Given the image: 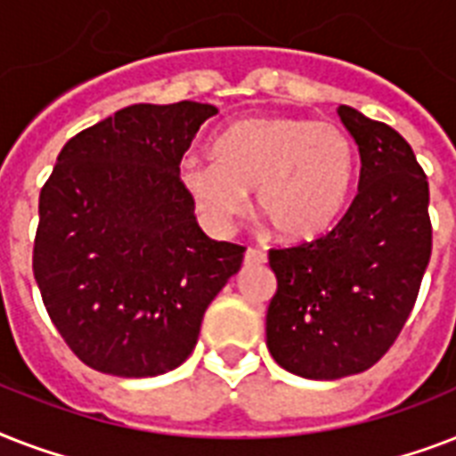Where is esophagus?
Returning a JSON list of instances; mask_svg holds the SVG:
<instances>
[{
	"label": "esophagus",
	"instance_id": "34e87169",
	"mask_svg": "<svg viewBox=\"0 0 456 456\" xmlns=\"http://www.w3.org/2000/svg\"><path fill=\"white\" fill-rule=\"evenodd\" d=\"M265 260H267V256H265L263 250L256 248H248L246 250V256H243V265H246V267H250V265H263Z\"/></svg>",
	"mask_w": 456,
	"mask_h": 456
}]
</instances>
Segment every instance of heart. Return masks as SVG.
Returning a JSON list of instances; mask_svg holds the SVG:
<instances>
[{
  "mask_svg": "<svg viewBox=\"0 0 456 456\" xmlns=\"http://www.w3.org/2000/svg\"><path fill=\"white\" fill-rule=\"evenodd\" d=\"M215 163L186 158L179 184L208 227L224 232L248 206L279 239L310 241L331 227L353 184L354 146L343 127L300 116H256L222 132Z\"/></svg>",
  "mask_w": 456,
  "mask_h": 456,
  "instance_id": "b5f03b06",
  "label": "heart"
}]
</instances>
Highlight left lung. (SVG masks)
<instances>
[{"mask_svg": "<svg viewBox=\"0 0 456 456\" xmlns=\"http://www.w3.org/2000/svg\"><path fill=\"white\" fill-rule=\"evenodd\" d=\"M360 151L353 203L329 234L270 250L277 293L267 347L279 367L333 381L381 360L410 317L431 260L428 182L393 127L338 106Z\"/></svg>", "mask_w": 456, "mask_h": 456, "instance_id": "8db88e82", "label": "left lung"}]
</instances>
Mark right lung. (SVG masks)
I'll list each match as a JSON object with an SVG mask.
<instances>
[{
	"label": "right lung",
	"instance_id": "right-lung-1",
	"mask_svg": "<svg viewBox=\"0 0 456 456\" xmlns=\"http://www.w3.org/2000/svg\"><path fill=\"white\" fill-rule=\"evenodd\" d=\"M213 103H134L61 149L39 193L32 272L68 347L123 379L191 354L243 248L199 227L179 163Z\"/></svg>",
	"mask_w": 456,
	"mask_h": 456
}]
</instances>
